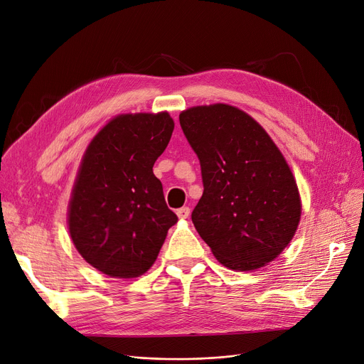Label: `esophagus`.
I'll use <instances>...</instances> for the list:
<instances>
[{
  "label": "esophagus",
  "mask_w": 364,
  "mask_h": 364,
  "mask_svg": "<svg viewBox=\"0 0 364 364\" xmlns=\"http://www.w3.org/2000/svg\"><path fill=\"white\" fill-rule=\"evenodd\" d=\"M177 215H178V218H188V215H190V208H187V206H183V208H180V209H177Z\"/></svg>",
  "instance_id": "1"
}]
</instances>
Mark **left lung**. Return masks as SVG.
I'll return each instance as SVG.
<instances>
[{
	"label": "left lung",
	"mask_w": 364,
	"mask_h": 364,
	"mask_svg": "<svg viewBox=\"0 0 364 364\" xmlns=\"http://www.w3.org/2000/svg\"><path fill=\"white\" fill-rule=\"evenodd\" d=\"M200 162L203 195L192 221L225 267L252 272L292 240L301 199L289 165L265 129L243 110L217 103L180 113Z\"/></svg>",
	"instance_id": "left-lung-1"
}]
</instances>
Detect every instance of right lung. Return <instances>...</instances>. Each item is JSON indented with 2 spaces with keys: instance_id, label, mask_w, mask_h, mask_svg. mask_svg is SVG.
<instances>
[{
  "instance_id": "1",
  "label": "right lung",
  "mask_w": 364,
  "mask_h": 364,
  "mask_svg": "<svg viewBox=\"0 0 364 364\" xmlns=\"http://www.w3.org/2000/svg\"><path fill=\"white\" fill-rule=\"evenodd\" d=\"M172 131L168 112L119 114L84 153L69 203V233L82 258L110 277L146 273L178 220L153 174Z\"/></svg>"
}]
</instances>
